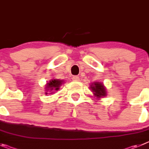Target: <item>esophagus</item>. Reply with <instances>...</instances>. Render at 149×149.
<instances>
[{"mask_svg":"<svg viewBox=\"0 0 149 149\" xmlns=\"http://www.w3.org/2000/svg\"><path fill=\"white\" fill-rule=\"evenodd\" d=\"M72 79H73V81H79V77L77 76H74L73 78H72Z\"/></svg>","mask_w":149,"mask_h":149,"instance_id":"esophagus-1","label":"esophagus"}]
</instances>
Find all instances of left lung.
Returning a JSON list of instances; mask_svg holds the SVG:
<instances>
[{
	"instance_id": "8db88e82",
	"label": "left lung",
	"mask_w": 149,
	"mask_h": 149,
	"mask_svg": "<svg viewBox=\"0 0 149 149\" xmlns=\"http://www.w3.org/2000/svg\"><path fill=\"white\" fill-rule=\"evenodd\" d=\"M92 88L93 92H94V94L98 97H101V96H104L106 95V91L104 89V87L103 84L101 83L96 82L94 83V85H91V87Z\"/></svg>"
}]
</instances>
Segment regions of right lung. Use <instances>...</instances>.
I'll return each mask as SVG.
<instances>
[{
	"label": "right lung",
	"instance_id": "1",
	"mask_svg": "<svg viewBox=\"0 0 149 149\" xmlns=\"http://www.w3.org/2000/svg\"><path fill=\"white\" fill-rule=\"evenodd\" d=\"M63 81H61V80L60 79H53L52 80V81H49V83H47V90H49L50 91H53L54 90H58V88H59L60 85H61V84H62Z\"/></svg>",
	"mask_w": 149,
	"mask_h": 149
}]
</instances>
